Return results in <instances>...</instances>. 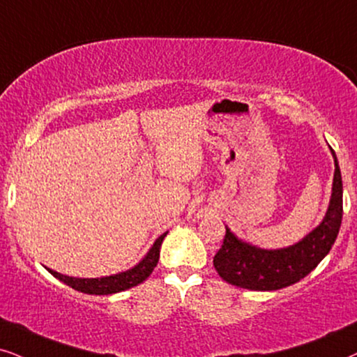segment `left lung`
Returning a JSON list of instances; mask_svg holds the SVG:
<instances>
[{"instance_id":"left-lung-1","label":"left lung","mask_w":357,"mask_h":357,"mask_svg":"<svg viewBox=\"0 0 357 357\" xmlns=\"http://www.w3.org/2000/svg\"><path fill=\"white\" fill-rule=\"evenodd\" d=\"M333 155L335 151L331 149ZM342 220V180L335 155V178L325 220L295 246L266 251L239 241L226 228L213 266L221 279L249 290H279L307 277L335 244Z\"/></svg>"}]
</instances>
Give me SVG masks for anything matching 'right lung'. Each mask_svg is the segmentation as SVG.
<instances>
[{"mask_svg":"<svg viewBox=\"0 0 357 357\" xmlns=\"http://www.w3.org/2000/svg\"><path fill=\"white\" fill-rule=\"evenodd\" d=\"M167 233H164L160 238H157L154 246L151 248V251L147 252V256L142 259L137 266H134L132 269L126 272H121V274L109 275V277H101V279H77V277H68L62 275L59 272L52 269H47L54 277H57L59 280H62L63 284H67L72 289L78 291H83V294L90 295H109L116 294V291H123L131 289V287H136L141 282H144L147 277L152 274L154 267L159 262V252H160V244L164 241Z\"/></svg>","mask_w":357,"mask_h":357,"instance_id":"obj_1","label":"right lung"}]
</instances>
